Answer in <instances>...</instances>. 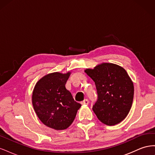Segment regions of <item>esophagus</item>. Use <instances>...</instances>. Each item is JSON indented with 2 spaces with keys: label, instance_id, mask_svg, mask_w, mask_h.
Instances as JSON below:
<instances>
[{
  "label": "esophagus",
  "instance_id": "esophagus-1",
  "mask_svg": "<svg viewBox=\"0 0 155 155\" xmlns=\"http://www.w3.org/2000/svg\"><path fill=\"white\" fill-rule=\"evenodd\" d=\"M81 104L83 105H88V100L87 99L84 100L82 102H81Z\"/></svg>",
  "mask_w": 155,
  "mask_h": 155
}]
</instances>
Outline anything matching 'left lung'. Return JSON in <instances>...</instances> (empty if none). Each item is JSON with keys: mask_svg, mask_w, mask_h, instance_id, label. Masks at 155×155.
Returning a JSON list of instances; mask_svg holds the SVG:
<instances>
[{"mask_svg": "<svg viewBox=\"0 0 155 155\" xmlns=\"http://www.w3.org/2000/svg\"><path fill=\"white\" fill-rule=\"evenodd\" d=\"M85 72L94 81L97 100L92 110L107 125L120 123L132 106L134 85L126 70L113 63H104Z\"/></svg>", "mask_w": 155, "mask_h": 155, "instance_id": "8db88e82", "label": "left lung"}]
</instances>
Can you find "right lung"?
Returning <instances> with one entry per match:
<instances>
[{
  "mask_svg": "<svg viewBox=\"0 0 155 155\" xmlns=\"http://www.w3.org/2000/svg\"><path fill=\"white\" fill-rule=\"evenodd\" d=\"M70 75V72L48 74L37 81L33 91L35 113L45 125L55 130L67 129L81 106L65 87Z\"/></svg>",
  "mask_w": 155,
  "mask_h": 155,
  "instance_id": "obj_1",
  "label": "right lung"
}]
</instances>
